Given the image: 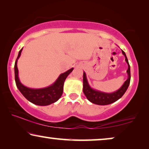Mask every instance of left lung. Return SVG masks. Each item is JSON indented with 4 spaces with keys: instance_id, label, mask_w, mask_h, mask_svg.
I'll return each instance as SVG.
<instances>
[{
    "instance_id": "obj_1",
    "label": "left lung",
    "mask_w": 149,
    "mask_h": 149,
    "mask_svg": "<svg viewBox=\"0 0 149 149\" xmlns=\"http://www.w3.org/2000/svg\"><path fill=\"white\" fill-rule=\"evenodd\" d=\"M121 52H122V54L125 56V60L127 63V66H128V68H127V79L120 87V88H119L117 91L113 92V93H107L92 88L91 86L89 85L86 73L84 72L83 92L89 101H91L94 104H98V105H106V104H111L113 102L117 101V100H119L121 96L124 95V93L129 86L130 82V67L128 60H127V56L125 55L124 51L121 50Z\"/></svg>"
}]
</instances>
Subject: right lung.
Segmentation results:
<instances>
[{
	"label": "right lung",
	"instance_id": "add662e5",
	"mask_svg": "<svg viewBox=\"0 0 149 149\" xmlns=\"http://www.w3.org/2000/svg\"><path fill=\"white\" fill-rule=\"evenodd\" d=\"M22 49L19 52L17 58L15 63V79L16 86L25 98L33 104L40 106H47L54 103L59 99L63 91L64 81L68 76V75L72 72L74 68L70 69L67 72L61 74L56 80L49 86L43 88H30L23 85L19 80L18 76L17 60L21 56L22 51Z\"/></svg>",
	"mask_w": 149,
	"mask_h": 149
}]
</instances>
